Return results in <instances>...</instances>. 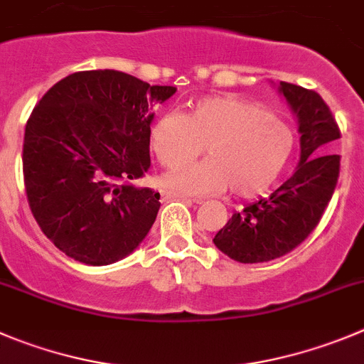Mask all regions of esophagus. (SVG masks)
Wrapping results in <instances>:
<instances>
[{"instance_id": "obj_1", "label": "esophagus", "mask_w": 364, "mask_h": 364, "mask_svg": "<svg viewBox=\"0 0 364 364\" xmlns=\"http://www.w3.org/2000/svg\"><path fill=\"white\" fill-rule=\"evenodd\" d=\"M161 198L162 202H168V200H182V202L186 203H200V200H193V198H188V196L178 195V193H168V191H162Z\"/></svg>"}]
</instances>
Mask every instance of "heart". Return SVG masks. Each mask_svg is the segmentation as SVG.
I'll list each match as a JSON object with an SVG mask.
<instances>
[{
  "mask_svg": "<svg viewBox=\"0 0 364 364\" xmlns=\"http://www.w3.org/2000/svg\"><path fill=\"white\" fill-rule=\"evenodd\" d=\"M206 144L209 159L181 166ZM150 148L166 168L162 188L210 195L228 186L241 198L268 191L293 154L289 127L264 107L236 96H209L188 114L166 112L150 128Z\"/></svg>",
  "mask_w": 364,
  "mask_h": 364,
  "instance_id": "obj_1",
  "label": "heart"
}]
</instances>
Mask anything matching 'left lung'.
Instances as JSON below:
<instances>
[{"label": "left lung", "mask_w": 364, "mask_h": 364, "mask_svg": "<svg viewBox=\"0 0 364 364\" xmlns=\"http://www.w3.org/2000/svg\"><path fill=\"white\" fill-rule=\"evenodd\" d=\"M277 91L296 117L300 161L291 178L268 198L232 214L214 236L218 250L243 264L272 261L299 247L320 221L340 175V155L331 154L340 128L327 103L318 92L288 82H280Z\"/></svg>", "instance_id": "left-lung-1"}]
</instances>
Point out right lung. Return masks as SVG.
Returning <instances> with one entry per match:
<instances>
[{"label":"right lung","instance_id":"obj_1","mask_svg":"<svg viewBox=\"0 0 364 364\" xmlns=\"http://www.w3.org/2000/svg\"><path fill=\"white\" fill-rule=\"evenodd\" d=\"M175 91L95 69L65 76L37 103L24 128V188L41 230L68 257L112 264L146 237L161 195L136 180L150 168L154 107Z\"/></svg>","mask_w":364,"mask_h":364}]
</instances>
